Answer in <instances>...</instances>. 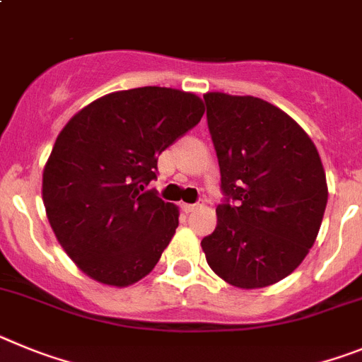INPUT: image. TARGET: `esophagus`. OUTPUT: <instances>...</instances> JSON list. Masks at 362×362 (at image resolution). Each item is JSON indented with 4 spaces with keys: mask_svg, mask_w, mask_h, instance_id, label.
<instances>
[{
    "mask_svg": "<svg viewBox=\"0 0 362 362\" xmlns=\"http://www.w3.org/2000/svg\"><path fill=\"white\" fill-rule=\"evenodd\" d=\"M204 206V200H199L197 204H184L185 211H194V209H199V207Z\"/></svg>",
    "mask_w": 362,
    "mask_h": 362,
    "instance_id": "34e87169",
    "label": "esophagus"
}]
</instances>
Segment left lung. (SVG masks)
<instances>
[{
    "label": "left lung",
    "mask_w": 362,
    "mask_h": 362,
    "mask_svg": "<svg viewBox=\"0 0 362 362\" xmlns=\"http://www.w3.org/2000/svg\"><path fill=\"white\" fill-rule=\"evenodd\" d=\"M204 100L228 199L200 244L222 281L266 288L293 273L315 242L328 202L325 168L306 131L273 103L226 93Z\"/></svg>",
    "instance_id": "1"
}]
</instances>
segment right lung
Segmentation results:
<instances>
[{"instance_id": "1", "label": "right lung", "mask_w": 362, "mask_h": 362, "mask_svg": "<svg viewBox=\"0 0 362 362\" xmlns=\"http://www.w3.org/2000/svg\"><path fill=\"white\" fill-rule=\"evenodd\" d=\"M204 111L193 93L138 87L94 100L62 129L43 169V204L59 246L93 281L125 288L153 272L180 213L147 185L160 153Z\"/></svg>"}]
</instances>
